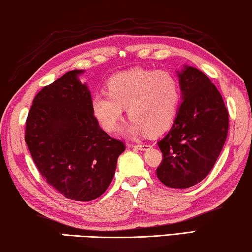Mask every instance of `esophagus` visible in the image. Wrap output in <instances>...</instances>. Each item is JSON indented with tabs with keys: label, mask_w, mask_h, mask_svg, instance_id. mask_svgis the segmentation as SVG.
I'll return each mask as SVG.
<instances>
[{
	"label": "esophagus",
	"mask_w": 252,
	"mask_h": 252,
	"mask_svg": "<svg viewBox=\"0 0 252 252\" xmlns=\"http://www.w3.org/2000/svg\"><path fill=\"white\" fill-rule=\"evenodd\" d=\"M130 147H134V148H137V149H139V150H145L149 146H148L147 143H138V145H130Z\"/></svg>",
	"instance_id": "34e87169"
}]
</instances>
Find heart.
Here are the masks:
<instances>
[{
	"label": "heart",
	"mask_w": 252,
	"mask_h": 252,
	"mask_svg": "<svg viewBox=\"0 0 252 252\" xmlns=\"http://www.w3.org/2000/svg\"><path fill=\"white\" fill-rule=\"evenodd\" d=\"M107 94H96L92 107L95 118L107 132L118 129L126 109L131 121L126 132L138 135L158 133L166 129L176 114L181 85L167 70L135 68L115 74L107 82Z\"/></svg>",
	"instance_id": "obj_1"
}]
</instances>
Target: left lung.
Listing matches in <instances>:
<instances>
[{
	"instance_id": "left-lung-1",
	"label": "left lung",
	"mask_w": 252,
	"mask_h": 252,
	"mask_svg": "<svg viewBox=\"0 0 252 252\" xmlns=\"http://www.w3.org/2000/svg\"><path fill=\"white\" fill-rule=\"evenodd\" d=\"M183 102L169 132L158 141L162 160L157 177L171 189H189L204 179L221 153L229 112L217 86L201 70L178 71Z\"/></svg>"
}]
</instances>
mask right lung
<instances>
[{
  "mask_svg": "<svg viewBox=\"0 0 252 252\" xmlns=\"http://www.w3.org/2000/svg\"><path fill=\"white\" fill-rule=\"evenodd\" d=\"M82 73L70 70L35 95L25 139L43 179L65 197L87 202L110 186L126 146L99 127Z\"/></svg>",
  "mask_w": 252,
  "mask_h": 252,
  "instance_id": "add662e5",
  "label": "right lung"
}]
</instances>
